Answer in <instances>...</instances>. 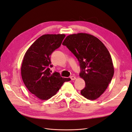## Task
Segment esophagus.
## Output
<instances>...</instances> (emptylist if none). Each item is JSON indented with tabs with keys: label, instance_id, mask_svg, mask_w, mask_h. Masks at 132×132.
<instances>
[{
	"label": "esophagus",
	"instance_id": "obj_1",
	"mask_svg": "<svg viewBox=\"0 0 132 132\" xmlns=\"http://www.w3.org/2000/svg\"><path fill=\"white\" fill-rule=\"evenodd\" d=\"M70 78L72 80H75L76 79V77H74V76H71V77H70Z\"/></svg>",
	"mask_w": 132,
	"mask_h": 132
}]
</instances>
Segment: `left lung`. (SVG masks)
Returning a JSON list of instances; mask_svg holds the SVG:
<instances>
[{"instance_id": "obj_1", "label": "left lung", "mask_w": 132, "mask_h": 132, "mask_svg": "<svg viewBox=\"0 0 132 132\" xmlns=\"http://www.w3.org/2000/svg\"><path fill=\"white\" fill-rule=\"evenodd\" d=\"M77 58L81 68L80 77L86 86L81 94L95 100L104 93L114 74V66L107 48L96 37L87 33L67 36L62 44Z\"/></svg>"}]
</instances>
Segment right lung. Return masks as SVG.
Instances as JSON below:
<instances>
[{
    "label": "right lung",
    "mask_w": 132,
    "mask_h": 132,
    "mask_svg": "<svg viewBox=\"0 0 132 132\" xmlns=\"http://www.w3.org/2000/svg\"><path fill=\"white\" fill-rule=\"evenodd\" d=\"M65 34H45L39 37L26 51L21 68L23 83L28 90L41 100H47L56 94L70 78L51 74L50 55L58 48Z\"/></svg>",
    "instance_id": "obj_1"
}]
</instances>
